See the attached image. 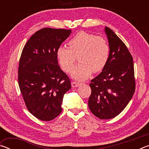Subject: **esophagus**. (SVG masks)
<instances>
[{
    "label": "esophagus",
    "mask_w": 149,
    "mask_h": 149,
    "mask_svg": "<svg viewBox=\"0 0 149 149\" xmlns=\"http://www.w3.org/2000/svg\"><path fill=\"white\" fill-rule=\"evenodd\" d=\"M80 85H81V84L79 82H77V81H72V87H79Z\"/></svg>",
    "instance_id": "1"
}]
</instances>
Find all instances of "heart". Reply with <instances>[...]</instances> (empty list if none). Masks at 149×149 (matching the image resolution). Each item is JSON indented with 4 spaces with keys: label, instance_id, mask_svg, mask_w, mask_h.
<instances>
[{
    "label": "heart",
    "instance_id": "1",
    "mask_svg": "<svg viewBox=\"0 0 149 149\" xmlns=\"http://www.w3.org/2000/svg\"><path fill=\"white\" fill-rule=\"evenodd\" d=\"M69 48L60 46L56 50V57L64 71L69 72L74 66L76 56L80 62L72 72L77 80H85L93 72H101L110 56V46L101 37L85 31L75 35L68 42Z\"/></svg>",
    "mask_w": 149,
    "mask_h": 149
}]
</instances>
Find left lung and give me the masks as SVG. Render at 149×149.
<instances>
[{"label": "left lung", "mask_w": 149, "mask_h": 149, "mask_svg": "<svg viewBox=\"0 0 149 149\" xmlns=\"http://www.w3.org/2000/svg\"><path fill=\"white\" fill-rule=\"evenodd\" d=\"M110 56L100 74L91 80L88 104L91 112L102 120L117 116L132 99L135 90L132 54L122 40L105 27Z\"/></svg>", "instance_id": "left-lung-1"}]
</instances>
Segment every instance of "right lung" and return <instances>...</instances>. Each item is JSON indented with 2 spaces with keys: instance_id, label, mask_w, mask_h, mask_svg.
<instances>
[{
  "instance_id": "1",
  "label": "right lung",
  "mask_w": 149,
  "mask_h": 149,
  "mask_svg": "<svg viewBox=\"0 0 149 149\" xmlns=\"http://www.w3.org/2000/svg\"><path fill=\"white\" fill-rule=\"evenodd\" d=\"M70 33V29L42 28L30 37L22 50L19 89L27 110L40 120L50 121L61 113L63 97L72 87L56 57L57 49Z\"/></svg>"
}]
</instances>
